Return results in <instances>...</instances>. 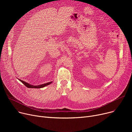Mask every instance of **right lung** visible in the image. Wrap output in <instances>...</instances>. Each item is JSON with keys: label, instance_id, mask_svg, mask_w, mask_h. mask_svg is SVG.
I'll list each match as a JSON object with an SVG mask.
<instances>
[{"label": "right lung", "instance_id": "right-lung-1", "mask_svg": "<svg viewBox=\"0 0 132 132\" xmlns=\"http://www.w3.org/2000/svg\"><path fill=\"white\" fill-rule=\"evenodd\" d=\"M21 82L22 84H23V85L24 86H26L27 88H43V87H45L46 86H47L48 85L51 84L52 82H48V83H46V84H43V85H38V86H32V85H29V84H28V83L21 80H19Z\"/></svg>", "mask_w": 132, "mask_h": 132}]
</instances>
